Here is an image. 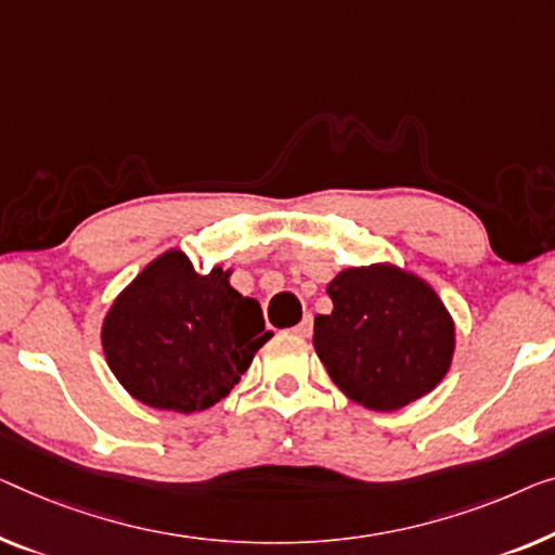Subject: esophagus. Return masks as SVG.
Instances as JSON below:
<instances>
[{
    "label": "esophagus",
    "instance_id": "esophagus-1",
    "mask_svg": "<svg viewBox=\"0 0 555 555\" xmlns=\"http://www.w3.org/2000/svg\"><path fill=\"white\" fill-rule=\"evenodd\" d=\"M311 331H313V319L309 317V313H306V317H304V321H301V324L299 326H294V334L296 336H311Z\"/></svg>",
    "mask_w": 555,
    "mask_h": 555
}]
</instances>
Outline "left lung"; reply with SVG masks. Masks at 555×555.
Segmentation results:
<instances>
[{"label":"left lung","instance_id":"1","mask_svg":"<svg viewBox=\"0 0 555 555\" xmlns=\"http://www.w3.org/2000/svg\"><path fill=\"white\" fill-rule=\"evenodd\" d=\"M313 319V349L331 382L371 411H399L449 374L456 324L426 279L391 261L341 269Z\"/></svg>","mask_w":555,"mask_h":555}]
</instances>
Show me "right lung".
I'll return each mask as SVG.
<instances>
[{
	"instance_id": "right-lung-1",
	"label": "right lung",
	"mask_w": 555,
	"mask_h": 555,
	"mask_svg": "<svg viewBox=\"0 0 555 555\" xmlns=\"http://www.w3.org/2000/svg\"><path fill=\"white\" fill-rule=\"evenodd\" d=\"M231 269L198 274L167 249L121 288L102 321L112 374L137 401L196 413L227 399L269 341L261 306L229 284Z\"/></svg>"
}]
</instances>
